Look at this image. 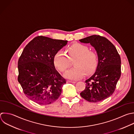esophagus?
<instances>
[{
	"label": "esophagus",
	"mask_w": 134,
	"mask_h": 134,
	"mask_svg": "<svg viewBox=\"0 0 134 134\" xmlns=\"http://www.w3.org/2000/svg\"><path fill=\"white\" fill-rule=\"evenodd\" d=\"M67 83H75V81H69V80H68L66 81Z\"/></svg>",
	"instance_id": "1"
}]
</instances>
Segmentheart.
<instances>
[{"label":"heart","instance_id":"1","mask_svg":"<svg viewBox=\"0 0 134 134\" xmlns=\"http://www.w3.org/2000/svg\"><path fill=\"white\" fill-rule=\"evenodd\" d=\"M68 56L62 51H58L54 57L55 66L62 72H65L70 67L71 61H74L75 68L68 71L65 76L71 80H78L85 74L91 75L96 70L98 64L96 53L89 50L85 45L75 43L68 49Z\"/></svg>","mask_w":134,"mask_h":134}]
</instances>
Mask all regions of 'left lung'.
<instances>
[{"mask_svg":"<svg viewBox=\"0 0 134 134\" xmlns=\"http://www.w3.org/2000/svg\"><path fill=\"white\" fill-rule=\"evenodd\" d=\"M90 43L98 55V65L95 73L86 80L85 88L80 95L85 100L99 102L111 96L121 75V59L114 45L107 38L93 35L80 40Z\"/></svg>","mask_w":134,"mask_h":134,"instance_id":"obj_1","label":"left lung"}]
</instances>
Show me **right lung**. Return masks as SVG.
Returning <instances> with one entry per match:
<instances>
[{"mask_svg": "<svg viewBox=\"0 0 134 134\" xmlns=\"http://www.w3.org/2000/svg\"><path fill=\"white\" fill-rule=\"evenodd\" d=\"M67 42L36 37L25 47L19 58L18 81L25 95L35 103L48 105L60 96L66 80L55 69L54 57Z\"/></svg>", "mask_w": 134, "mask_h": 134, "instance_id": "obj_1", "label": "right lung"}]
</instances>
